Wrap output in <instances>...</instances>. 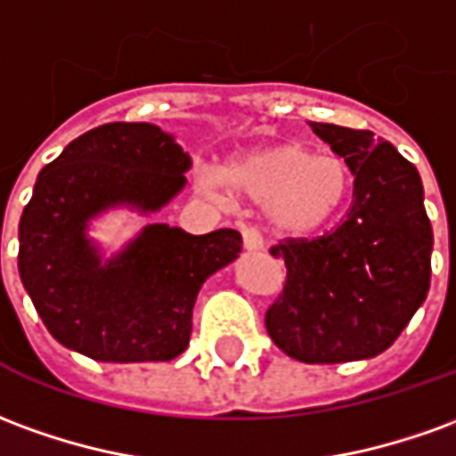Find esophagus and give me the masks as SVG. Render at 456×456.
<instances>
[{
	"mask_svg": "<svg viewBox=\"0 0 456 456\" xmlns=\"http://www.w3.org/2000/svg\"><path fill=\"white\" fill-rule=\"evenodd\" d=\"M241 241H244L247 251H261V247H264V239L254 227H241Z\"/></svg>",
	"mask_w": 456,
	"mask_h": 456,
	"instance_id": "1",
	"label": "esophagus"
}]
</instances>
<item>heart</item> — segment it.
I'll return each instance as SVG.
<instances>
[{
    "label": "heart",
    "mask_w": 456,
    "mask_h": 456,
    "mask_svg": "<svg viewBox=\"0 0 456 456\" xmlns=\"http://www.w3.org/2000/svg\"><path fill=\"white\" fill-rule=\"evenodd\" d=\"M227 183L264 202L269 227L281 237H311L343 212L353 195V170L336 155H316L304 142H273L241 152L224 170ZM209 187L217 175H205Z\"/></svg>",
    "instance_id": "1"
}]
</instances>
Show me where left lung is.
<instances>
[{
  "label": "left lung",
  "mask_w": 456,
  "mask_h": 456,
  "mask_svg": "<svg viewBox=\"0 0 456 456\" xmlns=\"http://www.w3.org/2000/svg\"><path fill=\"white\" fill-rule=\"evenodd\" d=\"M311 128L348 162L353 202L333 232L272 247V256L286 264V283L266 308V330L289 358L311 365L375 358L429 291L432 224L422 180L370 130Z\"/></svg>",
  "instance_id": "8db88e82"
}]
</instances>
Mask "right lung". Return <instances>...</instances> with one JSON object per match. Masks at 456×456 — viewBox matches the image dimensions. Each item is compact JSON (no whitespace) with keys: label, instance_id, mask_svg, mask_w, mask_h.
I'll use <instances>...</instances> for the list:
<instances>
[{"label":"right lung","instance_id":"obj_1","mask_svg":"<svg viewBox=\"0 0 456 456\" xmlns=\"http://www.w3.org/2000/svg\"><path fill=\"white\" fill-rule=\"evenodd\" d=\"M190 165L158 126L106 123L41 170L19 222V276L61 346L101 362L173 361L187 348L202 283L241 251L237 229L195 237L148 224L106 264L86 229L108 207H165Z\"/></svg>","mask_w":456,"mask_h":456}]
</instances>
